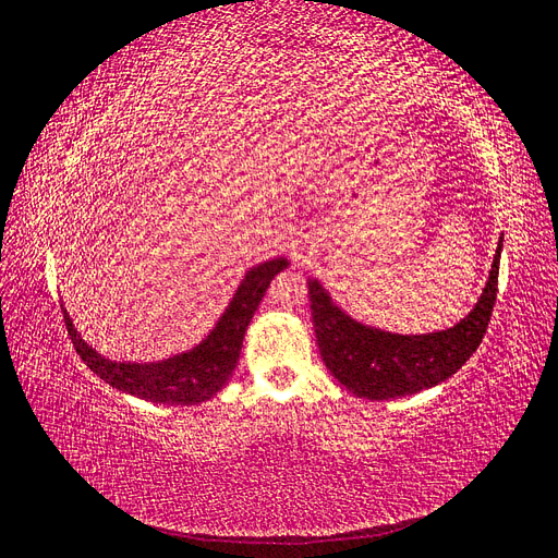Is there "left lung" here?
Returning a JSON list of instances; mask_svg holds the SVG:
<instances>
[{"mask_svg": "<svg viewBox=\"0 0 558 558\" xmlns=\"http://www.w3.org/2000/svg\"><path fill=\"white\" fill-rule=\"evenodd\" d=\"M502 238L488 281L472 312L459 324L426 335L388 332L347 314L318 279H307L312 324L320 359L353 396L388 400L412 396L449 379L477 351L498 291Z\"/></svg>", "mask_w": 558, "mask_h": 558, "instance_id": "1", "label": "left lung"}]
</instances>
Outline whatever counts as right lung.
Segmentation results:
<instances>
[{
    "label": "right lung",
    "instance_id": "right-lung-1",
    "mask_svg": "<svg viewBox=\"0 0 558 558\" xmlns=\"http://www.w3.org/2000/svg\"><path fill=\"white\" fill-rule=\"evenodd\" d=\"M286 267H289L286 258H272L251 267L228 302L226 312L216 320V326L202 337V342L162 361H111L83 340L66 310L64 324L81 361L118 391L160 404L207 402L232 377L251 318L256 314L269 281Z\"/></svg>",
    "mask_w": 558,
    "mask_h": 558
}]
</instances>
